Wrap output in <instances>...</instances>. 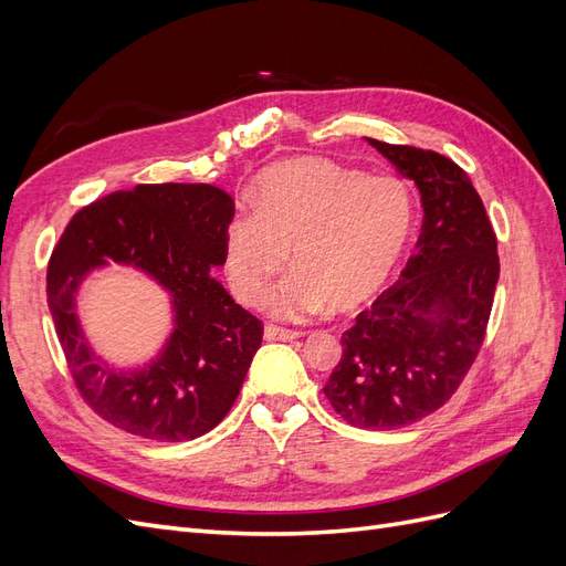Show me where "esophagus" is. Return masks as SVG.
I'll return each mask as SVG.
<instances>
[{"instance_id": "34e87169", "label": "esophagus", "mask_w": 566, "mask_h": 566, "mask_svg": "<svg viewBox=\"0 0 566 566\" xmlns=\"http://www.w3.org/2000/svg\"><path fill=\"white\" fill-rule=\"evenodd\" d=\"M264 337H266V339H283V342H290V339L302 337V333H300V331H290V328H281V325H273V323H266Z\"/></svg>"}]
</instances>
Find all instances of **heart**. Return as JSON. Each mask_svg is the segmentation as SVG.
<instances>
[{"label": "heart", "mask_w": 566, "mask_h": 566, "mask_svg": "<svg viewBox=\"0 0 566 566\" xmlns=\"http://www.w3.org/2000/svg\"><path fill=\"white\" fill-rule=\"evenodd\" d=\"M250 196L254 205L233 212L221 235L224 271L238 300L260 304L293 254L297 271L271 295L281 316L361 310L413 235V193L394 175L300 158L266 167Z\"/></svg>", "instance_id": "1"}]
</instances>
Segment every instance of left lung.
<instances>
[{
	"label": "left lung",
	"instance_id": "left-lung-1",
	"mask_svg": "<svg viewBox=\"0 0 566 566\" xmlns=\"http://www.w3.org/2000/svg\"><path fill=\"white\" fill-rule=\"evenodd\" d=\"M422 200L416 254L342 333L323 394L364 430H397L447 403L482 349L501 276L499 243L465 169L434 150L368 139Z\"/></svg>",
	"mask_w": 566,
	"mask_h": 566
}]
</instances>
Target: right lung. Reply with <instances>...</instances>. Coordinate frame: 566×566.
Here are the masks:
<instances>
[{"mask_svg":"<svg viewBox=\"0 0 566 566\" xmlns=\"http://www.w3.org/2000/svg\"><path fill=\"white\" fill-rule=\"evenodd\" d=\"M233 198L210 184H139L82 208L46 269V302L80 397L117 430L150 441H188L231 410L262 321L235 304L212 266L224 264ZM108 261L156 277L176 306V333L156 363L119 374L94 357L74 314L81 279Z\"/></svg>","mask_w":566,"mask_h":566,"instance_id":"obj_1","label":"right lung"}]
</instances>
